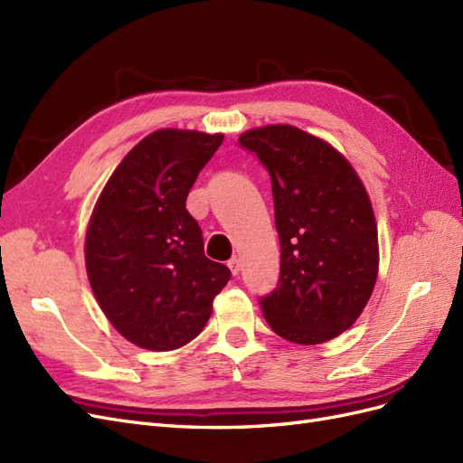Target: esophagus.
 <instances>
[{
  "label": "esophagus",
  "instance_id": "34e87169",
  "mask_svg": "<svg viewBox=\"0 0 463 463\" xmlns=\"http://www.w3.org/2000/svg\"><path fill=\"white\" fill-rule=\"evenodd\" d=\"M228 266H230L232 274H233V276H237V274H240V270H241V260L237 259V257H233V259H230V260H228Z\"/></svg>",
  "mask_w": 463,
  "mask_h": 463
}]
</instances>
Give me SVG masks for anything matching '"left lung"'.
Returning a JSON list of instances; mask_svg holds the SVG:
<instances>
[{"instance_id":"1","label":"left lung","mask_w":463,"mask_h":463,"mask_svg":"<svg viewBox=\"0 0 463 463\" xmlns=\"http://www.w3.org/2000/svg\"><path fill=\"white\" fill-rule=\"evenodd\" d=\"M272 184L279 279L259 299L284 340L315 345L359 318L378 274V237L369 194L342 154L293 125L240 137Z\"/></svg>"}]
</instances>
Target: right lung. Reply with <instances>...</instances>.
Segmentation results:
<instances>
[{"instance_id":"1","label":"right lung","mask_w":463,"mask_h":463,"mask_svg":"<svg viewBox=\"0 0 463 463\" xmlns=\"http://www.w3.org/2000/svg\"><path fill=\"white\" fill-rule=\"evenodd\" d=\"M223 135L160 129L111 174L87 230L85 259L98 305L114 328L150 352H170L203 332L232 276L204 257L187 194Z\"/></svg>"}]
</instances>
